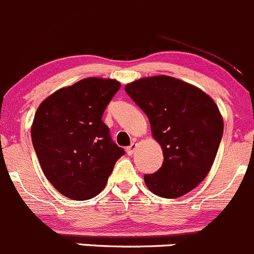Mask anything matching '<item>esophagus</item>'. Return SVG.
<instances>
[{"mask_svg":"<svg viewBox=\"0 0 254 254\" xmlns=\"http://www.w3.org/2000/svg\"><path fill=\"white\" fill-rule=\"evenodd\" d=\"M136 148H138V144H136V143H131V144H130V145L127 148V153L129 154V155H131V154L134 153L135 149H136Z\"/></svg>","mask_w":254,"mask_h":254,"instance_id":"1","label":"esophagus"}]
</instances>
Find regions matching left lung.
<instances>
[{"label": "left lung", "mask_w": 254, "mask_h": 254, "mask_svg": "<svg viewBox=\"0 0 254 254\" xmlns=\"http://www.w3.org/2000/svg\"><path fill=\"white\" fill-rule=\"evenodd\" d=\"M125 91L145 113L164 162L145 174L148 188L163 198H179L209 173L223 136V119L204 91L175 77L136 80Z\"/></svg>", "instance_id": "8db88e82"}]
</instances>
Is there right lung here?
I'll return each mask as SVG.
<instances>
[{
  "label": "right lung",
  "mask_w": 254,
  "mask_h": 254,
  "mask_svg": "<svg viewBox=\"0 0 254 254\" xmlns=\"http://www.w3.org/2000/svg\"><path fill=\"white\" fill-rule=\"evenodd\" d=\"M120 86L116 80L87 77L50 95L35 114L31 138L42 172L67 198L98 195L125 154L101 119Z\"/></svg>",
  "instance_id": "right-lung-1"
}]
</instances>
